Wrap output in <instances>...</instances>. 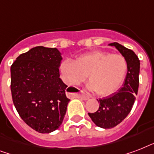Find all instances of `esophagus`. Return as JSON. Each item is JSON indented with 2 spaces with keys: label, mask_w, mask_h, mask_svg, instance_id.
<instances>
[{
  "label": "esophagus",
  "mask_w": 154,
  "mask_h": 154,
  "mask_svg": "<svg viewBox=\"0 0 154 154\" xmlns=\"http://www.w3.org/2000/svg\"><path fill=\"white\" fill-rule=\"evenodd\" d=\"M80 97L82 99H83V100H85V101H86V100H88V99L90 97V96H89V94H84V93H82V94L80 95Z\"/></svg>",
  "instance_id": "34e87169"
}]
</instances>
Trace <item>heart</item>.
I'll list each match as a JSON object with an SVG mask.
<instances>
[{
  "label": "heart",
  "instance_id": "1",
  "mask_svg": "<svg viewBox=\"0 0 154 154\" xmlns=\"http://www.w3.org/2000/svg\"><path fill=\"white\" fill-rule=\"evenodd\" d=\"M60 70L70 85H78L85 81L88 75L90 80L88 89L101 96H109L117 91L124 82L128 64L121 54L95 51L80 56L74 61L64 60Z\"/></svg>",
  "mask_w": 154,
  "mask_h": 154
}]
</instances>
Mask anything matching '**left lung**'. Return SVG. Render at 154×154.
I'll list each match as a JSON object with an SVG mask.
<instances>
[{
  "label": "left lung",
  "instance_id": "1",
  "mask_svg": "<svg viewBox=\"0 0 154 154\" xmlns=\"http://www.w3.org/2000/svg\"><path fill=\"white\" fill-rule=\"evenodd\" d=\"M109 45L114 46L125 57L128 72L122 88L118 91L97 100L100 106L95 112H89V116L97 126L111 129L120 124L131 111L139 86L140 60L133 50L119 43L113 42Z\"/></svg>",
  "mask_w": 154,
  "mask_h": 154
}]
</instances>
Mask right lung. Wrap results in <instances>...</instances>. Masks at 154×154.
<instances>
[{
  "label": "right lung",
  "instance_id": "right-lung-1",
  "mask_svg": "<svg viewBox=\"0 0 154 154\" xmlns=\"http://www.w3.org/2000/svg\"><path fill=\"white\" fill-rule=\"evenodd\" d=\"M61 53L56 48L37 46L20 54L11 66V93L21 119L41 134L57 129L69 99L60 78Z\"/></svg>",
  "mask_w": 154,
  "mask_h": 154
}]
</instances>
